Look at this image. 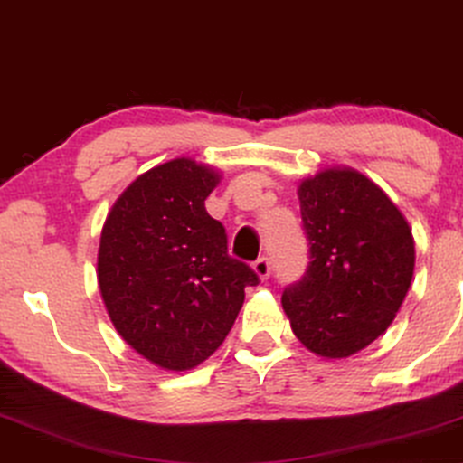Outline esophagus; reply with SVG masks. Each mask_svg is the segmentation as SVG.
I'll use <instances>...</instances> for the list:
<instances>
[{
  "mask_svg": "<svg viewBox=\"0 0 463 463\" xmlns=\"http://www.w3.org/2000/svg\"><path fill=\"white\" fill-rule=\"evenodd\" d=\"M251 267H254V273L260 277L262 281L269 279V277H270V260H269V258H264V256L258 258V260L251 264Z\"/></svg>",
  "mask_w": 463,
  "mask_h": 463,
  "instance_id": "1",
  "label": "esophagus"
}]
</instances>
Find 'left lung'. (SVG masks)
<instances>
[{
	"instance_id": "8db88e82",
	"label": "left lung",
	"mask_w": 463,
	"mask_h": 463,
	"mask_svg": "<svg viewBox=\"0 0 463 463\" xmlns=\"http://www.w3.org/2000/svg\"><path fill=\"white\" fill-rule=\"evenodd\" d=\"M309 267L283 289L298 341L347 357L379 338L411 288L415 243L383 190L354 169H326L298 186Z\"/></svg>"
}]
</instances>
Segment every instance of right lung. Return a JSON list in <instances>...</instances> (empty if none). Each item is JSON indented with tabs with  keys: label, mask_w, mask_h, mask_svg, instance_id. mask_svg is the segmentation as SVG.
Instances as JSON below:
<instances>
[{
	"label": "right lung",
	"mask_w": 463,
	"mask_h": 463,
	"mask_svg": "<svg viewBox=\"0 0 463 463\" xmlns=\"http://www.w3.org/2000/svg\"><path fill=\"white\" fill-rule=\"evenodd\" d=\"M220 175L175 158L139 175L101 231L97 279L114 328L167 371H188L224 343L258 275L228 254L205 209Z\"/></svg>",
	"instance_id": "add662e5"
}]
</instances>
